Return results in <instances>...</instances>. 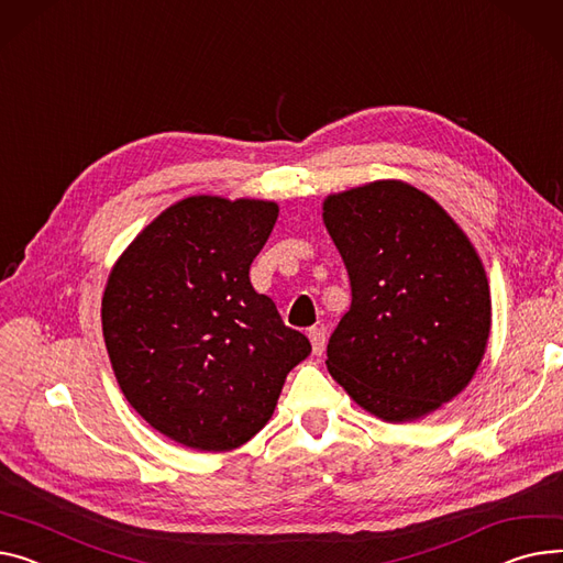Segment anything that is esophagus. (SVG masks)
I'll return each instance as SVG.
<instances>
[{
  "instance_id": "34e87169",
  "label": "esophagus",
  "mask_w": 563,
  "mask_h": 563,
  "mask_svg": "<svg viewBox=\"0 0 563 563\" xmlns=\"http://www.w3.org/2000/svg\"><path fill=\"white\" fill-rule=\"evenodd\" d=\"M308 336H310V342H312V353L321 355L323 349H325V330L323 328H310Z\"/></svg>"
}]
</instances>
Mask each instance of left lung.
<instances>
[{
  "label": "left lung",
  "mask_w": 563,
  "mask_h": 563,
  "mask_svg": "<svg viewBox=\"0 0 563 563\" xmlns=\"http://www.w3.org/2000/svg\"><path fill=\"white\" fill-rule=\"evenodd\" d=\"M323 223L351 278L330 376L383 421L430 415L471 383L489 340V283L473 244L400 180L328 197Z\"/></svg>",
  "instance_id": "8db88e82"
}]
</instances>
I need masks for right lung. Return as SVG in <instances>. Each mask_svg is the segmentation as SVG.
<instances>
[{"mask_svg":"<svg viewBox=\"0 0 563 563\" xmlns=\"http://www.w3.org/2000/svg\"><path fill=\"white\" fill-rule=\"evenodd\" d=\"M276 219L272 201L183 199L110 272L101 323L112 371L137 415L176 443H246L312 351L249 278Z\"/></svg>","mask_w":563,"mask_h":563,"instance_id":"add662e5","label":"right lung"}]
</instances>
